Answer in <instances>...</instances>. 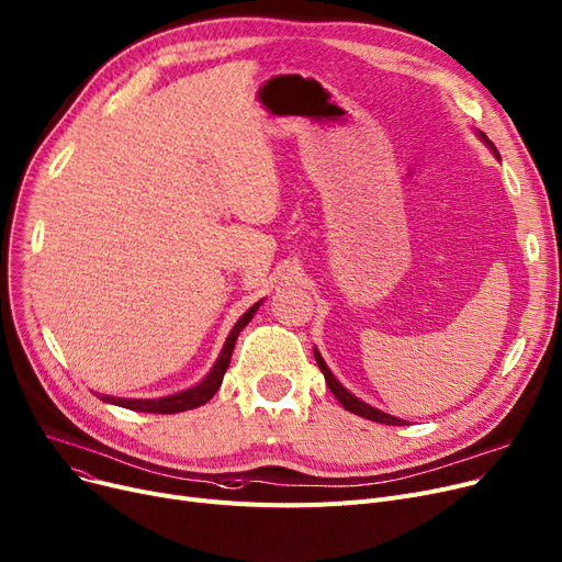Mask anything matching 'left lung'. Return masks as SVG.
<instances>
[{"label": "left lung", "mask_w": 562, "mask_h": 562, "mask_svg": "<svg viewBox=\"0 0 562 562\" xmlns=\"http://www.w3.org/2000/svg\"><path fill=\"white\" fill-rule=\"evenodd\" d=\"M479 136L487 143V147L490 150L498 157V153H496V147H494V143L485 136V134H481L479 132ZM314 358H316V364H318V369L323 371V378H326V382H328V387H330V392L335 394V398L344 405V409H348V412H352V415H358V417H364V419H369V422H378V424H385V426H403L405 422L403 419H396V417H392V415H387V412H382V409H375V407H371L369 403H364V401H360L358 396H352L341 382L333 375V371L328 369V364L323 362V358H321V352L314 348Z\"/></svg>", "instance_id": "left-lung-1"}]
</instances>
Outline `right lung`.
Segmentation results:
<instances>
[{
  "label": "right lung",
  "mask_w": 562,
  "mask_h": 562,
  "mask_svg": "<svg viewBox=\"0 0 562 562\" xmlns=\"http://www.w3.org/2000/svg\"><path fill=\"white\" fill-rule=\"evenodd\" d=\"M259 305H261V301L255 303L239 321H236V326L232 328V333L225 339V346L221 350L216 364L212 367L210 373L204 375L202 382H198L195 387L184 390V392H177V394H170V396H164V398H117V396H106V394H95V396H100L104 403H111V405H121V407L136 409V412H153V415H175V412H184V409H193V407L204 405L206 401H210L218 392L221 382H223V375H225V371L229 367V358H232L236 337H239V333L248 326L250 318L259 310Z\"/></svg>",
  "instance_id": "1"
}]
</instances>
